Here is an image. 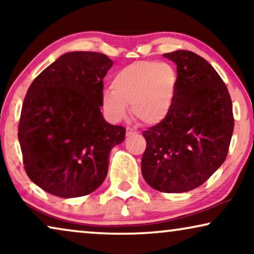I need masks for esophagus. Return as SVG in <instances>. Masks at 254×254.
I'll return each instance as SVG.
<instances>
[{
    "label": "esophagus",
    "mask_w": 254,
    "mask_h": 254,
    "mask_svg": "<svg viewBox=\"0 0 254 254\" xmlns=\"http://www.w3.org/2000/svg\"><path fill=\"white\" fill-rule=\"evenodd\" d=\"M135 133H136V130L133 129V128H129V127L127 128V136H129V135L135 134Z\"/></svg>",
    "instance_id": "esophagus-1"
}]
</instances>
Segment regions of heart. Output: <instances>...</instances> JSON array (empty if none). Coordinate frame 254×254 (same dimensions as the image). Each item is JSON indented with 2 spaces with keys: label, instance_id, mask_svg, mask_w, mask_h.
I'll list each match as a JSON object with an SVG mask.
<instances>
[{
  "label": "heart",
  "instance_id": "obj_1",
  "mask_svg": "<svg viewBox=\"0 0 254 254\" xmlns=\"http://www.w3.org/2000/svg\"><path fill=\"white\" fill-rule=\"evenodd\" d=\"M178 75L166 62L138 61L120 69L112 78V89H104L102 106L107 119L119 123L128 114V105L145 125L168 119L175 106Z\"/></svg>",
  "mask_w": 254,
  "mask_h": 254
}]
</instances>
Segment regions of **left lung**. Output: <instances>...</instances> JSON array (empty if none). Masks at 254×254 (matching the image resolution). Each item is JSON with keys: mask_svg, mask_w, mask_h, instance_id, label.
Returning a JSON list of instances; mask_svg holds the SVG:
<instances>
[{"mask_svg": "<svg viewBox=\"0 0 254 254\" xmlns=\"http://www.w3.org/2000/svg\"><path fill=\"white\" fill-rule=\"evenodd\" d=\"M163 57L177 65V97L168 119L143 131L141 171L159 192H189L225 161L234 131L232 103L220 75L200 55L179 50Z\"/></svg>", "mask_w": 254, "mask_h": 254, "instance_id": "1", "label": "left lung"}]
</instances>
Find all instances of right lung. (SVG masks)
Listing matches in <instances>:
<instances>
[{
	"label": "right lung",
	"mask_w": 254,
	"mask_h": 254,
	"mask_svg": "<svg viewBox=\"0 0 254 254\" xmlns=\"http://www.w3.org/2000/svg\"><path fill=\"white\" fill-rule=\"evenodd\" d=\"M105 54L70 52L37 76L24 99L18 141L29 178L60 197L90 194L106 178L110 152L126 129L104 119Z\"/></svg>",
	"instance_id": "right-lung-1"
}]
</instances>
